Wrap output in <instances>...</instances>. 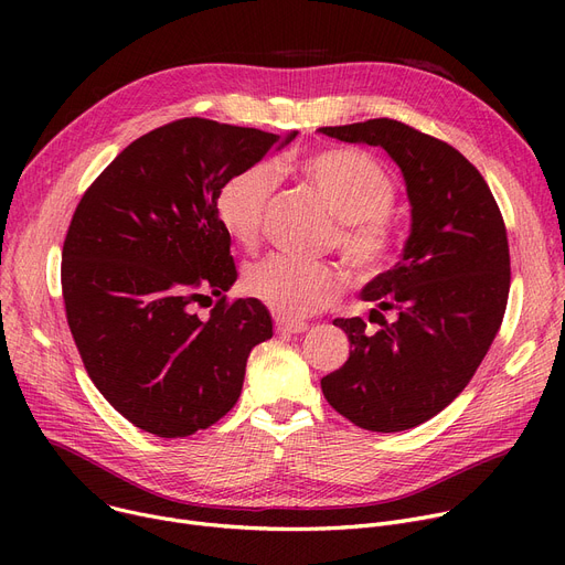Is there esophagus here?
I'll return each instance as SVG.
<instances>
[{"instance_id": "esophagus-1", "label": "esophagus", "mask_w": 565, "mask_h": 565, "mask_svg": "<svg viewBox=\"0 0 565 565\" xmlns=\"http://www.w3.org/2000/svg\"><path fill=\"white\" fill-rule=\"evenodd\" d=\"M275 328H277V332H284V334H300V332L309 330V324L305 320H292V318L277 316L275 318Z\"/></svg>"}]
</instances>
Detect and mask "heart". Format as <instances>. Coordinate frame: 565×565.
<instances>
[{
  "mask_svg": "<svg viewBox=\"0 0 565 565\" xmlns=\"http://www.w3.org/2000/svg\"><path fill=\"white\" fill-rule=\"evenodd\" d=\"M300 171L339 217L330 245L339 247L354 279L369 284L387 273L396 252L390 213L398 190L392 173L373 156L348 146L305 156ZM275 188L277 175L265 162L233 171L220 185L215 217L237 247L256 249ZM243 286L275 313L300 318L332 305L345 286V275L334 263L270 256L247 267Z\"/></svg>",
  "mask_w": 565,
  "mask_h": 565,
  "instance_id": "1",
  "label": "heart"
}]
</instances>
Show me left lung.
I'll return each mask as SVG.
<instances>
[{
  "label": "left lung",
  "instance_id": "left-lung-1",
  "mask_svg": "<svg viewBox=\"0 0 565 565\" xmlns=\"http://www.w3.org/2000/svg\"><path fill=\"white\" fill-rule=\"evenodd\" d=\"M320 132L384 148L412 205L403 258L362 290L377 330L337 318L352 350L320 387L354 426L407 430L467 387L501 328L511 288L507 226L486 178L451 143L394 118Z\"/></svg>",
  "mask_w": 565,
  "mask_h": 565
}]
</instances>
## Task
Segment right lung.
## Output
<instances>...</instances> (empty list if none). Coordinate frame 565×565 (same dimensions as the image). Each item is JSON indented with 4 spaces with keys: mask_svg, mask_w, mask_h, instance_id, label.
Listing matches in <instances>:
<instances>
[{
    "mask_svg": "<svg viewBox=\"0 0 565 565\" xmlns=\"http://www.w3.org/2000/svg\"><path fill=\"white\" fill-rule=\"evenodd\" d=\"M295 135L178 118L124 148L79 199L62 252L66 320L88 377L137 428L188 437L241 398L273 318L254 298L226 300L237 270L215 194Z\"/></svg>",
    "mask_w": 565,
    "mask_h": 565,
    "instance_id": "1",
    "label": "right lung"
}]
</instances>
